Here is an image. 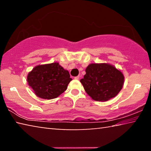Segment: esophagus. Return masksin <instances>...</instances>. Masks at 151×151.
Masks as SVG:
<instances>
[{"label":"esophagus","instance_id":"esophagus-1","mask_svg":"<svg viewBox=\"0 0 151 151\" xmlns=\"http://www.w3.org/2000/svg\"><path fill=\"white\" fill-rule=\"evenodd\" d=\"M79 78H80V76H75V79H76V80H78Z\"/></svg>","mask_w":151,"mask_h":151}]
</instances>
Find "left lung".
I'll return each mask as SVG.
<instances>
[{
    "instance_id": "1",
    "label": "left lung",
    "mask_w": 151,
    "mask_h": 151,
    "mask_svg": "<svg viewBox=\"0 0 151 151\" xmlns=\"http://www.w3.org/2000/svg\"><path fill=\"white\" fill-rule=\"evenodd\" d=\"M86 93L96 101H106L116 96L124 83V76L108 64H91L81 80Z\"/></svg>"
}]
</instances>
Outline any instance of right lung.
<instances>
[{"label": "right lung", "mask_w": 151, "mask_h": 151, "mask_svg": "<svg viewBox=\"0 0 151 151\" xmlns=\"http://www.w3.org/2000/svg\"><path fill=\"white\" fill-rule=\"evenodd\" d=\"M71 80L68 71L57 63L35 66L27 76L36 95L44 99L57 98L66 90Z\"/></svg>", "instance_id": "add662e5"}]
</instances>
